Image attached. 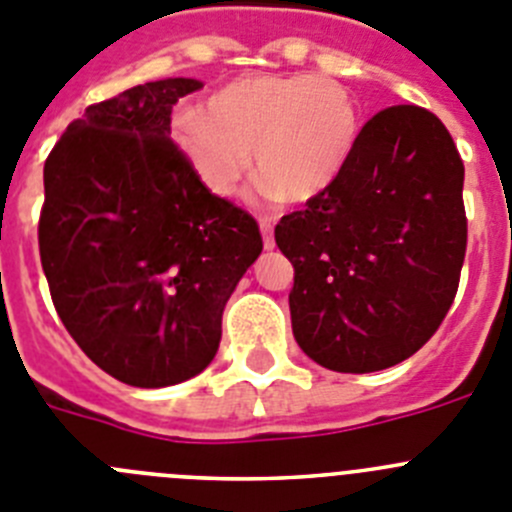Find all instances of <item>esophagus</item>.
Returning a JSON list of instances; mask_svg holds the SVG:
<instances>
[{"mask_svg": "<svg viewBox=\"0 0 512 512\" xmlns=\"http://www.w3.org/2000/svg\"><path fill=\"white\" fill-rule=\"evenodd\" d=\"M261 236H264V248L266 251H271L276 243H274V231H271L269 220H261Z\"/></svg>", "mask_w": 512, "mask_h": 512, "instance_id": "1", "label": "esophagus"}]
</instances>
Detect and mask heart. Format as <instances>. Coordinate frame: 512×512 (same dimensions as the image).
<instances>
[{"instance_id": "1", "label": "heart", "mask_w": 512, "mask_h": 512, "mask_svg": "<svg viewBox=\"0 0 512 512\" xmlns=\"http://www.w3.org/2000/svg\"><path fill=\"white\" fill-rule=\"evenodd\" d=\"M172 139L215 198L236 195L253 152L269 198L307 203L348 167L360 114L353 93L327 75L251 73L218 88L205 111H177Z\"/></svg>"}]
</instances>
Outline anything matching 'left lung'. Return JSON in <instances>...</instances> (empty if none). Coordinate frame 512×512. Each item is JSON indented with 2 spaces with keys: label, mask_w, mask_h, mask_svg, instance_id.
<instances>
[{
  "label": "left lung",
  "mask_w": 512,
  "mask_h": 512,
  "mask_svg": "<svg viewBox=\"0 0 512 512\" xmlns=\"http://www.w3.org/2000/svg\"><path fill=\"white\" fill-rule=\"evenodd\" d=\"M462 185L447 126L419 106H391L360 129L335 185L281 218L294 340L314 363L373 373L437 332L467 248Z\"/></svg>",
  "instance_id": "1"
}]
</instances>
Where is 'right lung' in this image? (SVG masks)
I'll return each mask as SVG.
<instances>
[{
  "label": "right lung",
  "mask_w": 512,
  "mask_h": 512,
  "mask_svg": "<svg viewBox=\"0 0 512 512\" xmlns=\"http://www.w3.org/2000/svg\"><path fill=\"white\" fill-rule=\"evenodd\" d=\"M198 88L164 78L93 103L45 162L50 297L78 348L126 386L203 373L225 302L264 248L256 220L205 190L172 142V106Z\"/></svg>",
  "instance_id": "right-lung-1"
}]
</instances>
